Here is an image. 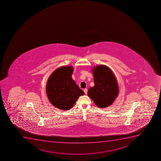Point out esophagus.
I'll list each match as a JSON object with an SVG mask.
<instances>
[{
	"instance_id": "esophagus-1",
	"label": "esophagus",
	"mask_w": 161,
	"mask_h": 161,
	"mask_svg": "<svg viewBox=\"0 0 161 161\" xmlns=\"http://www.w3.org/2000/svg\"><path fill=\"white\" fill-rule=\"evenodd\" d=\"M83 91H84V92L85 93V94H87V92H88V89L86 88L85 89L83 90Z\"/></svg>"
}]
</instances>
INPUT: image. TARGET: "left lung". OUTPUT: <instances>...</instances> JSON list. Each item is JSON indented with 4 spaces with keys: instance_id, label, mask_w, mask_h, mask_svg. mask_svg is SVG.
Listing matches in <instances>:
<instances>
[{
    "instance_id": "8db88e82",
    "label": "left lung",
    "mask_w": 161,
    "mask_h": 161,
    "mask_svg": "<svg viewBox=\"0 0 161 161\" xmlns=\"http://www.w3.org/2000/svg\"><path fill=\"white\" fill-rule=\"evenodd\" d=\"M94 86L88 90V96L97 107L111 105L119 94V86L114 74L108 67L99 65L92 69Z\"/></svg>"
}]
</instances>
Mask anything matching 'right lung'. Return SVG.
<instances>
[{
  "label": "right lung",
  "instance_id": "obj_1",
  "mask_svg": "<svg viewBox=\"0 0 161 161\" xmlns=\"http://www.w3.org/2000/svg\"><path fill=\"white\" fill-rule=\"evenodd\" d=\"M73 68L64 66L54 70L48 78L46 93L50 102L60 110L72 108L80 96L85 93L72 78Z\"/></svg>",
  "mask_w": 161,
  "mask_h": 161
}]
</instances>
